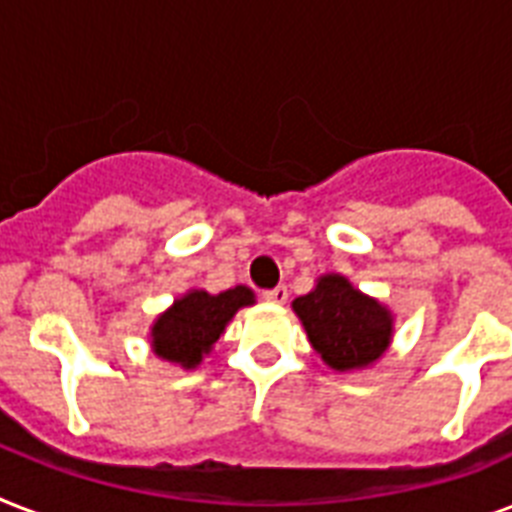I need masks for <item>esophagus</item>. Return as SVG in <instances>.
<instances>
[{
	"mask_svg": "<svg viewBox=\"0 0 512 512\" xmlns=\"http://www.w3.org/2000/svg\"><path fill=\"white\" fill-rule=\"evenodd\" d=\"M287 297H289L287 287H273V289H265L263 292V300H268V303H273V305H284L287 303Z\"/></svg>",
	"mask_w": 512,
	"mask_h": 512,
	"instance_id": "obj_1",
	"label": "esophagus"
}]
</instances>
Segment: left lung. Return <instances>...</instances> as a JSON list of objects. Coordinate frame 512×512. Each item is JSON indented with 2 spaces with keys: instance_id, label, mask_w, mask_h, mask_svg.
Here are the masks:
<instances>
[{
  "instance_id": "1",
  "label": "left lung",
  "mask_w": 512,
  "mask_h": 512,
  "mask_svg": "<svg viewBox=\"0 0 512 512\" xmlns=\"http://www.w3.org/2000/svg\"><path fill=\"white\" fill-rule=\"evenodd\" d=\"M292 308L313 350L335 372L374 364L393 340V313L380 300L358 292L340 273L321 276Z\"/></svg>"
}]
</instances>
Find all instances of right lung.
<instances>
[{
  "instance_id": "1",
  "label": "right lung",
  "mask_w": 512,
  "mask_h": 512,
  "mask_svg": "<svg viewBox=\"0 0 512 512\" xmlns=\"http://www.w3.org/2000/svg\"><path fill=\"white\" fill-rule=\"evenodd\" d=\"M255 305V292L249 287L225 289L220 295H209L204 289H191L154 321L151 327V350L156 356L196 369L212 345L228 327L239 308Z\"/></svg>"
}]
</instances>
